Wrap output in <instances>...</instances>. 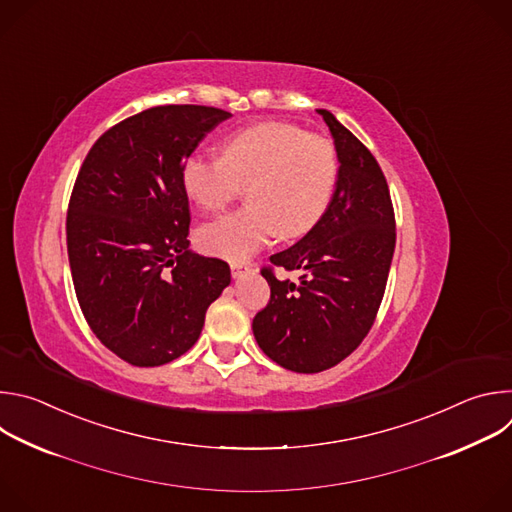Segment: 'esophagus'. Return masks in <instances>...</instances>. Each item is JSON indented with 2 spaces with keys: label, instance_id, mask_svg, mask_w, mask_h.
I'll return each instance as SVG.
<instances>
[{
  "label": "esophagus",
  "instance_id": "34e87169",
  "mask_svg": "<svg viewBox=\"0 0 512 512\" xmlns=\"http://www.w3.org/2000/svg\"><path fill=\"white\" fill-rule=\"evenodd\" d=\"M247 271H251V263H247V261H233V263H231V273H233V277H241V275H245Z\"/></svg>",
  "mask_w": 512,
  "mask_h": 512
}]
</instances>
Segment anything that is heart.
<instances>
[{
  "label": "heart",
  "instance_id": "heart-1",
  "mask_svg": "<svg viewBox=\"0 0 512 512\" xmlns=\"http://www.w3.org/2000/svg\"><path fill=\"white\" fill-rule=\"evenodd\" d=\"M338 180L334 143L285 121H263L231 135L223 158L192 156L182 166L188 196L206 210H223L245 186L249 206L204 225L206 253L243 261L275 235L300 239L326 214Z\"/></svg>",
  "mask_w": 512,
  "mask_h": 512
}]
</instances>
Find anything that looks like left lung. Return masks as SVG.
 Wrapping results in <instances>:
<instances>
[{
    "label": "left lung",
    "mask_w": 512,
    "mask_h": 512,
    "mask_svg": "<svg viewBox=\"0 0 512 512\" xmlns=\"http://www.w3.org/2000/svg\"><path fill=\"white\" fill-rule=\"evenodd\" d=\"M334 137L338 180L322 221L269 257V304L253 318L259 348L279 367L320 373L352 354L375 324L395 251V210L385 174L356 135L318 109ZM300 270L298 282L274 267Z\"/></svg>",
    "instance_id": "1"
}]
</instances>
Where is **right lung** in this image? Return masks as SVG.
<instances>
[{"label": "right lung", "instance_id": "1", "mask_svg": "<svg viewBox=\"0 0 512 512\" xmlns=\"http://www.w3.org/2000/svg\"><path fill=\"white\" fill-rule=\"evenodd\" d=\"M231 113L162 105L107 129L89 150L66 212L77 300L93 334L133 367H160L198 340L229 263L188 249L182 166Z\"/></svg>", "mask_w": 512, "mask_h": 512}]
</instances>
